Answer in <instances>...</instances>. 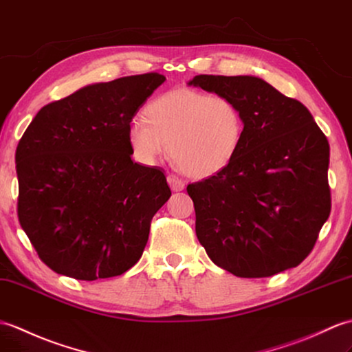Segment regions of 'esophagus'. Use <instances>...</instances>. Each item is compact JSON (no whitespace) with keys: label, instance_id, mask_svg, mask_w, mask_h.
Segmentation results:
<instances>
[{"label":"esophagus","instance_id":"obj_1","mask_svg":"<svg viewBox=\"0 0 352 352\" xmlns=\"http://www.w3.org/2000/svg\"><path fill=\"white\" fill-rule=\"evenodd\" d=\"M168 183L170 186V189H173L174 192H182L184 189V182L183 179H179L178 177L175 175H168Z\"/></svg>","mask_w":352,"mask_h":352}]
</instances>
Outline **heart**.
Instances as JSON below:
<instances>
[{
    "label": "heart",
    "instance_id": "obj_1",
    "mask_svg": "<svg viewBox=\"0 0 352 352\" xmlns=\"http://www.w3.org/2000/svg\"><path fill=\"white\" fill-rule=\"evenodd\" d=\"M244 135L241 109L222 94L174 88L153 99L145 117L130 121L127 141L133 156L154 165L165 154L184 174L206 178L219 174L235 159Z\"/></svg>",
    "mask_w": 352,
    "mask_h": 352
}]
</instances>
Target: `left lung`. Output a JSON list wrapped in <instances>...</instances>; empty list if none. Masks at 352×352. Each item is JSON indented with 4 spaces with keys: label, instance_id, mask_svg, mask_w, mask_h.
<instances>
[{
    "label": "left lung",
    "instance_id": "left-lung-1",
    "mask_svg": "<svg viewBox=\"0 0 352 352\" xmlns=\"http://www.w3.org/2000/svg\"><path fill=\"white\" fill-rule=\"evenodd\" d=\"M189 85L230 97L244 120L235 159L187 186L199 243L239 277L297 267L330 216L327 136L303 103L259 78L198 75Z\"/></svg>",
    "mask_w": 352,
    "mask_h": 352
}]
</instances>
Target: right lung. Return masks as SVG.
I'll return each mask as SVG.
<instances>
[{"label": "right lung", "mask_w": 352, "mask_h": 352, "mask_svg": "<svg viewBox=\"0 0 352 352\" xmlns=\"http://www.w3.org/2000/svg\"><path fill=\"white\" fill-rule=\"evenodd\" d=\"M165 79L151 72L80 88L45 104L22 135L18 219L52 272L106 279L142 256L170 189L159 168L133 163L127 129Z\"/></svg>", "instance_id": "add662e5"}]
</instances>
